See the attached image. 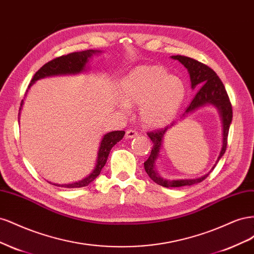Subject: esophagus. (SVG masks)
I'll list each match as a JSON object with an SVG mask.
<instances>
[{"label":"esophagus","mask_w":254,"mask_h":254,"mask_svg":"<svg viewBox=\"0 0 254 254\" xmlns=\"http://www.w3.org/2000/svg\"><path fill=\"white\" fill-rule=\"evenodd\" d=\"M137 134H139V133H137V131H135L134 129H129L126 131L125 136H126V139H132V137L136 136Z\"/></svg>","instance_id":"1"}]
</instances>
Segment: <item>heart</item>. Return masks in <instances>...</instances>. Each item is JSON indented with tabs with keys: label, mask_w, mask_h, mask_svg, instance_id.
<instances>
[{
	"label": "heart",
	"mask_w": 254,
	"mask_h": 254,
	"mask_svg": "<svg viewBox=\"0 0 254 254\" xmlns=\"http://www.w3.org/2000/svg\"><path fill=\"white\" fill-rule=\"evenodd\" d=\"M120 92L127 104L141 106V121L150 128L172 122L186 97L183 81L160 65L135 67L121 81ZM122 107L128 108L124 103Z\"/></svg>",
	"instance_id": "obj_1"
}]
</instances>
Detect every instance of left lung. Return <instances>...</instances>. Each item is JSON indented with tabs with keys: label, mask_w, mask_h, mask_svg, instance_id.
I'll return each mask as SVG.
<instances>
[{
	"label": "left lung",
	"mask_w": 254,
	"mask_h": 254,
	"mask_svg": "<svg viewBox=\"0 0 254 254\" xmlns=\"http://www.w3.org/2000/svg\"><path fill=\"white\" fill-rule=\"evenodd\" d=\"M172 58L175 60H179L180 63L188 68L190 73V77L191 88L193 89L200 88L198 90L197 94L193 98V101L190 102V104L189 105V107L182 117H186L187 114L193 112L194 110L198 109L199 107H202L203 105H206V104H211V105H214L215 107H217L220 112L222 124H224V141H222V148L220 151V155L216 161V163H215V165L212 168L213 171L219 161V159L224 156V153L227 149L229 128L233 117L231 102H230V98L228 96L224 83H222L217 74L215 73L210 66H207L202 63H199V61L193 58L186 57V56L177 55V56H172ZM172 126H174V123H172L170 126L164 127L163 129H157V130H153V131L147 132V135L150 137V140L153 143V146H152L149 158L144 162L145 172L147 173V175L150 177V179L153 182H156L157 184H159V186H162L164 188H180V187H186V186H193V184H197L199 182L203 181L206 177L210 175L212 171L210 173H207L206 175L202 176L201 178L187 179V180H165L161 178V177L158 176V174L156 173L155 162L157 158L159 157V151L161 148V145H162L163 136L167 131V129L171 128Z\"/></svg>",
	"instance_id": "left-lung-1"
}]
</instances>
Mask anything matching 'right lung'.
<instances>
[{"mask_svg":"<svg viewBox=\"0 0 254 254\" xmlns=\"http://www.w3.org/2000/svg\"><path fill=\"white\" fill-rule=\"evenodd\" d=\"M94 53H96V51L87 50V51L75 52V53L67 54V55L56 57L55 59L49 61L48 64H45L42 67H40L39 70L36 72L32 81L29 83V87L32 86L36 80L43 77H48V76L76 74V73L82 72L84 70V66H86V64H88L89 58L92 56V54ZM22 105H23V101L21 102V107ZM21 107H20V110H21ZM20 110H19V115H20ZM124 134H125V131H111L104 135L103 140L101 142V146H99V149H98L96 166L94 168V171L92 172L87 178H84L77 182L70 183V184H54V186L67 188V189L82 188V187L89 186V184L92 181H94L96 177L101 174L103 167L107 162V159H108L111 148L123 139Z\"/></svg>","mask_w":254,"mask_h":254,"instance_id":"obj_1","label":"right lung"}]
</instances>
